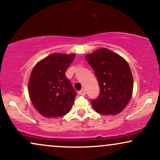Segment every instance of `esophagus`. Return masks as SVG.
Masks as SVG:
<instances>
[{"mask_svg":"<svg viewBox=\"0 0 160 160\" xmlns=\"http://www.w3.org/2000/svg\"><path fill=\"white\" fill-rule=\"evenodd\" d=\"M78 93H79V95H82V96H84V95H86V91L84 90V89H82V90L79 91Z\"/></svg>","mask_w":160,"mask_h":160,"instance_id":"34e87169","label":"esophagus"}]
</instances>
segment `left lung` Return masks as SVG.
I'll return each instance as SVG.
<instances>
[{
	"label": "left lung",
	"mask_w": 160,
	"mask_h": 160,
	"mask_svg": "<svg viewBox=\"0 0 160 160\" xmlns=\"http://www.w3.org/2000/svg\"><path fill=\"white\" fill-rule=\"evenodd\" d=\"M92 68L100 86L98 98L92 105L97 113L116 115L129 102L132 95L133 78L127 62L108 49H97L85 56Z\"/></svg>",
	"instance_id": "obj_1"
}]
</instances>
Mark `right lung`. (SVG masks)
Masks as SVG:
<instances>
[{"mask_svg": "<svg viewBox=\"0 0 160 160\" xmlns=\"http://www.w3.org/2000/svg\"><path fill=\"white\" fill-rule=\"evenodd\" d=\"M74 58L75 54L53 53L33 68L28 81L29 95L34 107L43 117H62L73 106L77 92L65 72Z\"/></svg>", "mask_w": 160, "mask_h": 160, "instance_id": "1", "label": "right lung"}]
</instances>
